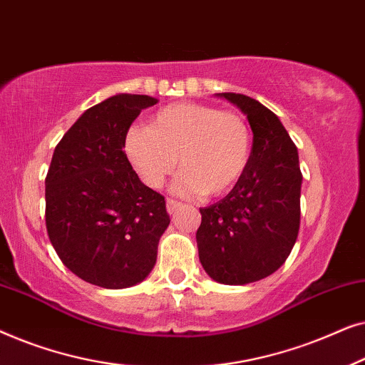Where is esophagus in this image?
Instances as JSON below:
<instances>
[{"label":"esophagus","mask_w":365,"mask_h":365,"mask_svg":"<svg viewBox=\"0 0 365 365\" xmlns=\"http://www.w3.org/2000/svg\"><path fill=\"white\" fill-rule=\"evenodd\" d=\"M181 206H182V202L176 201V199H168V201H166V207H168L169 214H174Z\"/></svg>","instance_id":"34e87169"}]
</instances>
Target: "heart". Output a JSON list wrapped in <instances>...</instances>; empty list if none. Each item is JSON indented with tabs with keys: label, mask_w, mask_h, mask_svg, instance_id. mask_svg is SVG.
<instances>
[{
	"label": "heart",
	"mask_w": 365,
	"mask_h": 365,
	"mask_svg": "<svg viewBox=\"0 0 365 365\" xmlns=\"http://www.w3.org/2000/svg\"><path fill=\"white\" fill-rule=\"evenodd\" d=\"M123 151L149 187L161 186L179 161L182 171L173 184L174 192L219 196L246 173L252 156V129L236 111L178 103L159 109L149 126L129 128Z\"/></svg>",
	"instance_id": "heart-1"
}]
</instances>
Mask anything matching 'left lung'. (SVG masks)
<instances>
[{
    "mask_svg": "<svg viewBox=\"0 0 365 365\" xmlns=\"http://www.w3.org/2000/svg\"><path fill=\"white\" fill-rule=\"evenodd\" d=\"M217 96L247 116L252 156L226 197L199 209L196 241L209 277L244 286L271 276L291 254L301 224L302 174L296 144L271 109L244 94Z\"/></svg>",
    "mask_w": 365,
    "mask_h": 365,
    "instance_id": "left-lung-1",
    "label": "left lung"
}]
</instances>
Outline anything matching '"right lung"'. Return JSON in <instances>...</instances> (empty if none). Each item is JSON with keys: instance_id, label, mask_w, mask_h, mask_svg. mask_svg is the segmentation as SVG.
Here are the masks:
<instances>
[{"instance_id": "obj_1", "label": "right lung", "mask_w": 365, "mask_h": 365, "mask_svg": "<svg viewBox=\"0 0 365 365\" xmlns=\"http://www.w3.org/2000/svg\"><path fill=\"white\" fill-rule=\"evenodd\" d=\"M156 98L116 94L84 111L53 153L46 229L64 266L83 281L126 289L153 271L169 214L123 151L124 133Z\"/></svg>"}]
</instances>
